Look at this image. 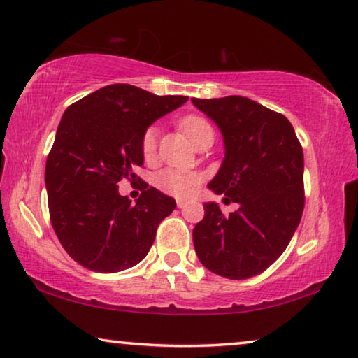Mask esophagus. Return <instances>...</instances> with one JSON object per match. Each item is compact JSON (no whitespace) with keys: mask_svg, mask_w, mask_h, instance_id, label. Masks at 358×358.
Here are the masks:
<instances>
[{"mask_svg":"<svg viewBox=\"0 0 358 358\" xmlns=\"http://www.w3.org/2000/svg\"><path fill=\"white\" fill-rule=\"evenodd\" d=\"M177 206H178L180 209H181V208H185V206H186V201H183V199H178V201H177Z\"/></svg>","mask_w":358,"mask_h":358,"instance_id":"1","label":"esophagus"}]
</instances>
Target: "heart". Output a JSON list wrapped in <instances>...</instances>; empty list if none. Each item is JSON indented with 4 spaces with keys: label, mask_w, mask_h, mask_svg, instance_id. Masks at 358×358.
I'll use <instances>...</instances> for the list:
<instances>
[{
    "label": "heart",
    "mask_w": 358,
    "mask_h": 358,
    "mask_svg": "<svg viewBox=\"0 0 358 358\" xmlns=\"http://www.w3.org/2000/svg\"><path fill=\"white\" fill-rule=\"evenodd\" d=\"M180 128L193 141V144L198 143L206 133L213 131L210 124L203 117H198V115H188V117H185L180 122ZM157 138L159 133L154 127L144 131L143 138H141V150H143L145 160H152L155 154H157ZM154 183L160 191H164V193L170 196H175V198H188L198 188L199 180L196 177H191V175L181 173L178 170L165 169L155 175Z\"/></svg>",
    "instance_id": "b5f03b06"
}]
</instances>
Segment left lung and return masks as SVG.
Here are the masks:
<instances>
[{"label": "left lung", "mask_w": 358, "mask_h": 358, "mask_svg": "<svg viewBox=\"0 0 358 358\" xmlns=\"http://www.w3.org/2000/svg\"><path fill=\"white\" fill-rule=\"evenodd\" d=\"M217 124L225 157L209 183L224 201L238 203L224 215L204 204L193 243L203 266L241 280L264 273L290 243L305 206L303 149L284 115L240 95L191 99Z\"/></svg>", "instance_id": "left-lung-1"}]
</instances>
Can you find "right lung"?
<instances>
[{
    "label": "right lung",
    "instance_id": "obj_1",
    "mask_svg": "<svg viewBox=\"0 0 358 358\" xmlns=\"http://www.w3.org/2000/svg\"><path fill=\"white\" fill-rule=\"evenodd\" d=\"M186 100L112 84L66 108L47 157L45 185L55 234L80 266L118 273L149 253L159 224L177 203L134 173L144 164L141 138ZM122 179L138 183L136 203L117 193Z\"/></svg>",
    "mask_w": 358,
    "mask_h": 358
}]
</instances>
